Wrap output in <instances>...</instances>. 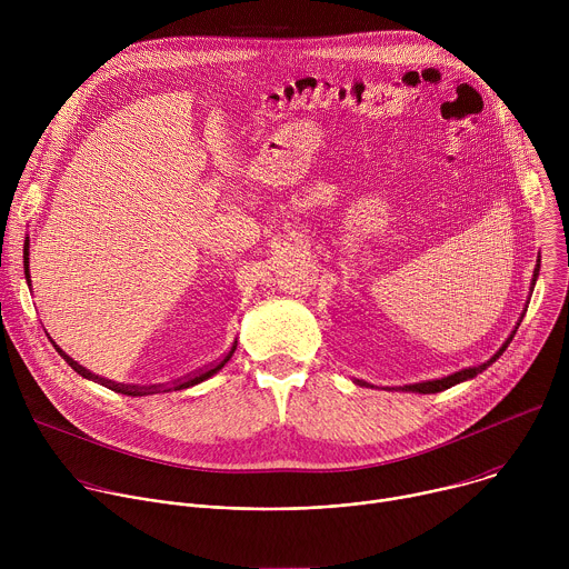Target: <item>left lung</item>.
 Here are the masks:
<instances>
[{"label": "left lung", "mask_w": 569, "mask_h": 569, "mask_svg": "<svg viewBox=\"0 0 569 569\" xmlns=\"http://www.w3.org/2000/svg\"><path fill=\"white\" fill-rule=\"evenodd\" d=\"M538 270H540V266H536V270H533V283H531V286H536ZM516 329H518V327H516ZM511 340H513V333H511V338H507V342L500 347V351H498L491 360H486V362L479 365V367H468V369L455 371L452 376H446V378H441V380H426V382L405 385V387H400V389H402V391H419V393H437V391H443V389H448V387H452V385H459V382H463V380H470V378H475L477 373H481L486 367H491V365L505 353V349L511 345ZM358 382H360V385H367V382H362V380H358Z\"/></svg>", "instance_id": "8db88e82"}]
</instances>
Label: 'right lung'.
Wrapping results in <instances>:
<instances>
[{
  "label": "right lung",
  "instance_id": "right-lung-1",
  "mask_svg": "<svg viewBox=\"0 0 569 569\" xmlns=\"http://www.w3.org/2000/svg\"><path fill=\"white\" fill-rule=\"evenodd\" d=\"M24 266H27V279H31L29 277V236H27V246H24ZM31 283V281H29ZM233 351H236V342H233V347H231V351L220 360V362H216V365H211L209 369H204V371H198V373H193V376H189L187 380H178L173 387H169V389H164V391H171V389H187V387H193V385H198V382H202V380H207V378H211L213 373H218L227 362H229V358L233 356ZM60 356L67 360V365L76 371V373H80L83 378H92V380H97V382H101V385H106V387H110L112 391H119V393H128V396H146V393H157L159 391V387L157 385H152V387H134V385H121V382H114V380H106V378H101V376H97V373H92L90 369H86L83 365H78L76 360H71L64 351H60Z\"/></svg>",
  "mask_w": 569,
  "mask_h": 569
}]
</instances>
